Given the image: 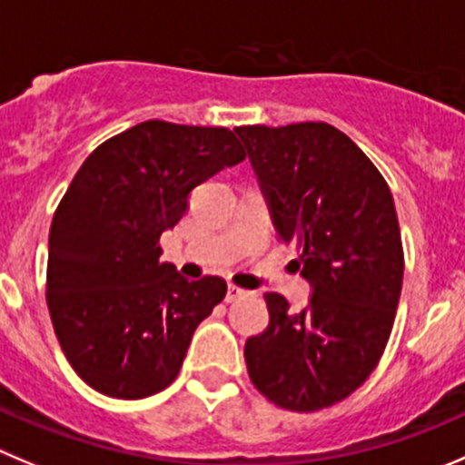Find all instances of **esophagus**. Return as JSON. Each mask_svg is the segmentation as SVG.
Instances as JSON below:
<instances>
[{
	"label": "esophagus",
	"instance_id": "1",
	"mask_svg": "<svg viewBox=\"0 0 465 465\" xmlns=\"http://www.w3.org/2000/svg\"><path fill=\"white\" fill-rule=\"evenodd\" d=\"M246 294V290H242L240 285H235V282H228V292H225V302H237V299H242V296Z\"/></svg>",
	"mask_w": 465,
	"mask_h": 465
}]
</instances>
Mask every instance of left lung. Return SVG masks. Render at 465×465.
Returning <instances> with one entry per match:
<instances>
[{
    "mask_svg": "<svg viewBox=\"0 0 465 465\" xmlns=\"http://www.w3.org/2000/svg\"><path fill=\"white\" fill-rule=\"evenodd\" d=\"M278 240L294 244L311 302L290 311L267 292L269 326L246 340L253 386L296 413L326 409L377 368L404 278L400 223L386 180L329 123L235 127Z\"/></svg>",
    "mask_w": 465,
    "mask_h": 465,
    "instance_id": "1",
    "label": "left lung"
}]
</instances>
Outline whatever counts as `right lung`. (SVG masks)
Returning <instances> with one entry per match:
<instances>
[{
	"mask_svg": "<svg viewBox=\"0 0 465 465\" xmlns=\"http://www.w3.org/2000/svg\"><path fill=\"white\" fill-rule=\"evenodd\" d=\"M244 157L225 127L145 121L79 166L52 219L47 308L93 391L141 400L175 381L193 331L228 287L159 262V237L183 219L193 187Z\"/></svg>",
	"mask_w": 465,
	"mask_h": 465,
	"instance_id": "add662e5",
	"label": "right lung"
}]
</instances>
